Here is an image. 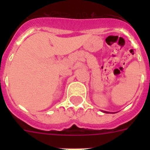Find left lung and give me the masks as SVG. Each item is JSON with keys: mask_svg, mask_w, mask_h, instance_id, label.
I'll return each mask as SVG.
<instances>
[{"mask_svg": "<svg viewBox=\"0 0 150 150\" xmlns=\"http://www.w3.org/2000/svg\"><path fill=\"white\" fill-rule=\"evenodd\" d=\"M103 112H106V113H110V112H106V111H103ZM110 113H111V112H110ZM113 113H114V112H113Z\"/></svg>", "mask_w": 150, "mask_h": 150, "instance_id": "obj_1", "label": "left lung"}]
</instances>
